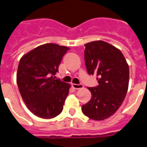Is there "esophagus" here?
I'll list each match as a JSON object with an SVG mask.
<instances>
[{
  "mask_svg": "<svg viewBox=\"0 0 147 147\" xmlns=\"http://www.w3.org/2000/svg\"><path fill=\"white\" fill-rule=\"evenodd\" d=\"M72 88H75V89H81V88H84V85L82 84H72L71 85Z\"/></svg>",
  "mask_w": 147,
  "mask_h": 147,
  "instance_id": "obj_1",
  "label": "esophagus"
}]
</instances>
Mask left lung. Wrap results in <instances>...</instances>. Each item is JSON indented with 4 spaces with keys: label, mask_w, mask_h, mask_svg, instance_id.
Segmentation results:
<instances>
[{
    "label": "left lung",
    "mask_w": 147,
    "mask_h": 147,
    "mask_svg": "<svg viewBox=\"0 0 147 147\" xmlns=\"http://www.w3.org/2000/svg\"><path fill=\"white\" fill-rule=\"evenodd\" d=\"M85 46L88 73L96 75L98 85L88 88L92 98L82 110L89 118L102 121L113 115L125 98L129 66L121 50L105 41H93Z\"/></svg>",
    "instance_id": "8db88e82"
}]
</instances>
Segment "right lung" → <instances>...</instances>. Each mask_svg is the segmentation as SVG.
<instances>
[{"label":"right lung","instance_id":"1","mask_svg":"<svg viewBox=\"0 0 147 147\" xmlns=\"http://www.w3.org/2000/svg\"><path fill=\"white\" fill-rule=\"evenodd\" d=\"M69 48L54 43L39 46L22 56L17 74L20 93L26 107L41 118L62 111L71 85L55 79L63 55Z\"/></svg>","mask_w":147,"mask_h":147}]
</instances>
